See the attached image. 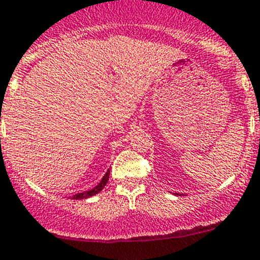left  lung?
I'll list each match as a JSON object with an SVG mask.
<instances>
[{
	"mask_svg": "<svg viewBox=\"0 0 260 260\" xmlns=\"http://www.w3.org/2000/svg\"><path fill=\"white\" fill-rule=\"evenodd\" d=\"M177 194H178V193H177Z\"/></svg>",
	"mask_w": 260,
	"mask_h": 260,
	"instance_id": "8db88e82",
	"label": "left lung"
}]
</instances>
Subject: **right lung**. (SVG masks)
<instances>
[{
    "instance_id": "obj_1",
    "label": "right lung",
    "mask_w": 260,
    "mask_h": 260,
    "mask_svg": "<svg viewBox=\"0 0 260 260\" xmlns=\"http://www.w3.org/2000/svg\"><path fill=\"white\" fill-rule=\"evenodd\" d=\"M109 173H111V171H109V169H108V170H107V173L104 174V177L102 178V180H101V183H99V184L95 185L94 188H91V189H89V190H83V192H80V193L73 194V196H72V200H83V199H89V197H92V196H95V194L99 193V192H101V190L103 189L104 187H106L107 183H108V179H109Z\"/></svg>"
}]
</instances>
